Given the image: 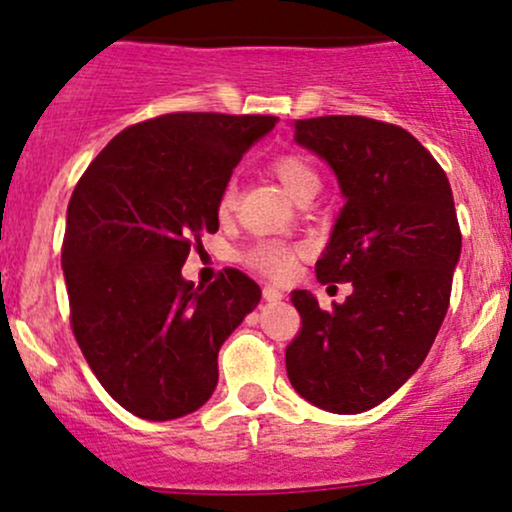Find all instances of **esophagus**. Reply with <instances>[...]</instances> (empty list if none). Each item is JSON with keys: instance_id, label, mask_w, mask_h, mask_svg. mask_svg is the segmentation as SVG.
I'll list each match as a JSON object with an SVG mask.
<instances>
[{"instance_id": "esophagus-1", "label": "esophagus", "mask_w": 512, "mask_h": 512, "mask_svg": "<svg viewBox=\"0 0 512 512\" xmlns=\"http://www.w3.org/2000/svg\"><path fill=\"white\" fill-rule=\"evenodd\" d=\"M264 301H269V303H279L281 298H284V291L281 289H276V286H264Z\"/></svg>"}]
</instances>
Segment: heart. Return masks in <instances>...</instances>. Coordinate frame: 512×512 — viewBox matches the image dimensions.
<instances>
[{"label": "heart", "mask_w": 512, "mask_h": 512, "mask_svg": "<svg viewBox=\"0 0 512 512\" xmlns=\"http://www.w3.org/2000/svg\"><path fill=\"white\" fill-rule=\"evenodd\" d=\"M272 173L293 199L301 197L305 190H313V187L320 190V175H317V170L298 154H284L274 158ZM233 204H236V190H233V185H228L219 197V214H228L233 209ZM298 252L301 250L291 248V245L260 243L248 252V262L255 269H260L262 274L274 276V279H284V276L291 274Z\"/></svg>", "instance_id": "obj_1"}]
</instances>
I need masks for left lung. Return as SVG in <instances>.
Returning <instances> with one entry per match:
<instances>
[{
	"mask_svg": "<svg viewBox=\"0 0 512 512\" xmlns=\"http://www.w3.org/2000/svg\"><path fill=\"white\" fill-rule=\"evenodd\" d=\"M293 139L332 168L344 197L317 281H351L322 310L293 291L301 334L286 373L305 402L361 414L419 370L448 313L462 236L448 175L407 129L356 115L293 122Z\"/></svg>",
	"mask_w": 512,
	"mask_h": 512,
	"instance_id": "left-lung-1",
	"label": "left lung"
}]
</instances>
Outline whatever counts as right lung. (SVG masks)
<instances>
[{
  "mask_svg": "<svg viewBox=\"0 0 512 512\" xmlns=\"http://www.w3.org/2000/svg\"><path fill=\"white\" fill-rule=\"evenodd\" d=\"M279 117L173 113L125 129L93 158L67 209L62 269L72 330L110 397L139 419L202 407L219 349L260 303L250 276L182 279L190 245L219 231V197Z\"/></svg>",
  "mask_w": 512,
  "mask_h": 512,
  "instance_id": "right-lung-1",
  "label": "right lung"
}]
</instances>
